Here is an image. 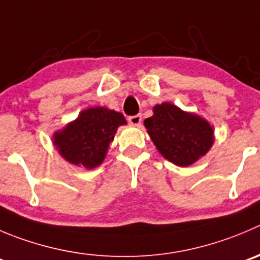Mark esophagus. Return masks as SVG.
Wrapping results in <instances>:
<instances>
[{
    "instance_id": "obj_1",
    "label": "esophagus",
    "mask_w": 260,
    "mask_h": 260,
    "mask_svg": "<svg viewBox=\"0 0 260 260\" xmlns=\"http://www.w3.org/2000/svg\"><path fill=\"white\" fill-rule=\"evenodd\" d=\"M128 122L132 123L133 126H139L140 123H142V116L140 115L130 116V117H128Z\"/></svg>"
}]
</instances>
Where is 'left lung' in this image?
Instances as JSON below:
<instances>
[{
    "label": "left lung",
    "mask_w": 260,
    "mask_h": 260,
    "mask_svg": "<svg viewBox=\"0 0 260 260\" xmlns=\"http://www.w3.org/2000/svg\"><path fill=\"white\" fill-rule=\"evenodd\" d=\"M144 126L158 152L180 167L206 155L214 142L208 121L167 102L153 107V116L145 118Z\"/></svg>",
    "instance_id": "left-lung-1"
}]
</instances>
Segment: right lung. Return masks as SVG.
Wrapping results in <instances>:
<instances>
[{
  "instance_id": "add662e5",
  "label": "right lung",
  "mask_w": 260,
  "mask_h": 260,
  "mask_svg": "<svg viewBox=\"0 0 260 260\" xmlns=\"http://www.w3.org/2000/svg\"><path fill=\"white\" fill-rule=\"evenodd\" d=\"M125 123L122 113L105 107L88 108L54 133L53 144L68 162L91 170L103 162L117 127Z\"/></svg>"
}]
</instances>
